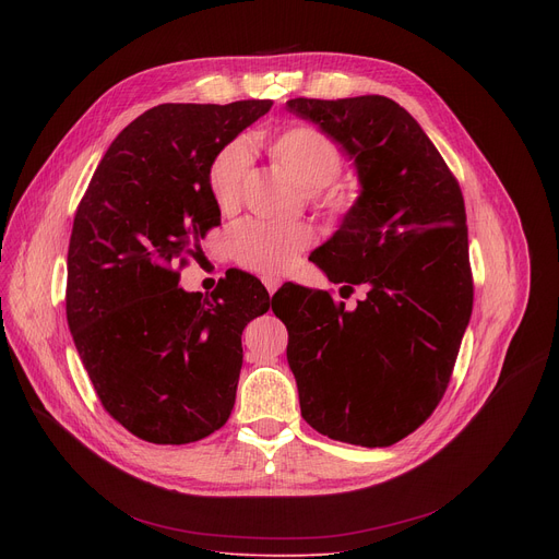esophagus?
I'll list each match as a JSON object with an SVG mask.
<instances>
[{"label":"esophagus","instance_id":"1","mask_svg":"<svg viewBox=\"0 0 559 559\" xmlns=\"http://www.w3.org/2000/svg\"><path fill=\"white\" fill-rule=\"evenodd\" d=\"M262 283H264V287H267L270 295H274V292L281 287L283 281L278 276H262Z\"/></svg>","mask_w":559,"mask_h":559}]
</instances>
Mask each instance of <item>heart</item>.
Instances as JSON below:
<instances>
[{
	"label": "heart",
	"instance_id": "heart-1",
	"mask_svg": "<svg viewBox=\"0 0 559 559\" xmlns=\"http://www.w3.org/2000/svg\"><path fill=\"white\" fill-rule=\"evenodd\" d=\"M272 160L289 174L304 192L329 211H344L350 194L344 188L326 186L335 181L342 169L340 146L317 127L292 124L262 138ZM251 167L249 146L242 140L224 144L211 163L209 181L213 197L224 213H233L242 201V190ZM314 235L306 224H274L251 219L245 222L233 238V251L238 262L260 274H283L312 245Z\"/></svg>",
	"mask_w": 559,
	"mask_h": 559
}]
</instances>
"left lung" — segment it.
Segmentation results:
<instances>
[{"label": "left lung", "mask_w": 559, "mask_h": 559, "mask_svg": "<svg viewBox=\"0 0 559 559\" xmlns=\"http://www.w3.org/2000/svg\"><path fill=\"white\" fill-rule=\"evenodd\" d=\"M354 158L360 197L310 260L333 283L365 285L344 310L287 283L276 317L301 417L356 447H392L442 401L474 308L462 190L417 120L380 95L287 102Z\"/></svg>", "instance_id": "8db88e82"}]
</instances>
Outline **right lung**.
Instances as JSON below:
<instances>
[{
    "label": "right lung",
    "mask_w": 559,
    "mask_h": 559,
    "mask_svg": "<svg viewBox=\"0 0 559 559\" xmlns=\"http://www.w3.org/2000/svg\"><path fill=\"white\" fill-rule=\"evenodd\" d=\"M270 99L160 104L112 140L87 186L68 249L66 312L106 413L152 444H190L230 417L242 331L274 308L230 272L211 299L179 270L219 224L209 171Z\"/></svg>",
    "instance_id": "obj_1"
}]
</instances>
